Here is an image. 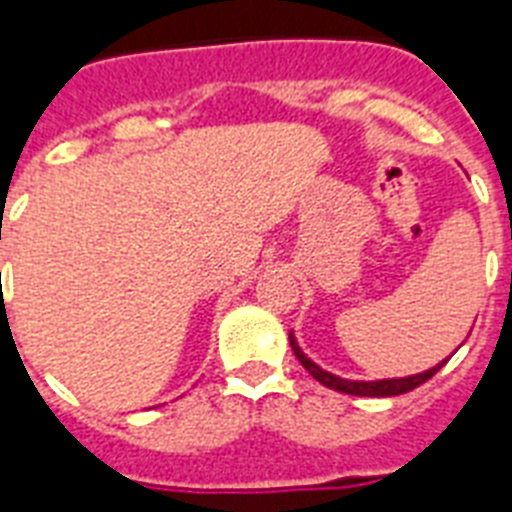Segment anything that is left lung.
<instances>
[{
  "instance_id": "left-lung-1",
  "label": "left lung",
  "mask_w": 512,
  "mask_h": 512,
  "mask_svg": "<svg viewBox=\"0 0 512 512\" xmlns=\"http://www.w3.org/2000/svg\"><path fill=\"white\" fill-rule=\"evenodd\" d=\"M289 345L295 350L297 361L308 369L313 380H319L321 385H327L332 390H340V393H348V396H401V393H409V390L420 388L422 382H428L433 374L441 369V364L428 369V372L422 374H412V377H398V380H374V382H361V380H342L337 374L332 372H324L319 364H313L311 358L305 356L300 345H297L295 335L289 332Z\"/></svg>"
}]
</instances>
